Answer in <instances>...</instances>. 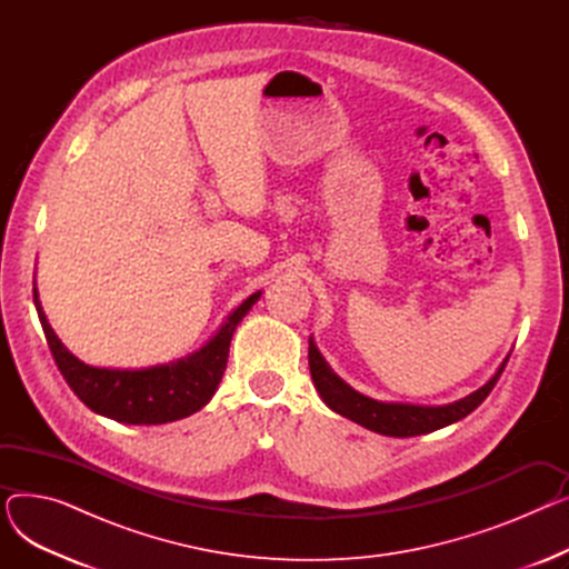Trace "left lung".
I'll return each instance as SVG.
<instances>
[{
    "mask_svg": "<svg viewBox=\"0 0 569 569\" xmlns=\"http://www.w3.org/2000/svg\"><path fill=\"white\" fill-rule=\"evenodd\" d=\"M507 360H510V355L505 357L498 371L480 387V390H475L472 395H468L459 401H452V403L420 406V403H401V401H378V399H371L362 392L352 390L346 380H341L332 371V367L325 362V357L320 355L318 346L313 343V337L309 339V369H311L316 390H318L320 399L325 401V406L348 417V420L357 422L369 431L392 436V438L422 436V433H431V431H438L442 427H450V425L463 420L466 415H470L489 397Z\"/></svg>",
    "mask_w": 569,
    "mask_h": 569,
    "instance_id": "8db88e82",
    "label": "left lung"
}]
</instances>
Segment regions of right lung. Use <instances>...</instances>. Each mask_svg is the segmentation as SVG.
Here are the masks:
<instances>
[{
	"label": "right lung",
	"instance_id": "right-lung-1",
	"mask_svg": "<svg viewBox=\"0 0 569 569\" xmlns=\"http://www.w3.org/2000/svg\"><path fill=\"white\" fill-rule=\"evenodd\" d=\"M260 290L239 305L217 335L196 352L174 362L144 369H106L84 365L59 341L43 313L34 286V307L57 369L76 397L97 415L122 425H166L198 412L214 397L228 365V350L237 325L260 300Z\"/></svg>",
	"mask_w": 569,
	"mask_h": 569
}]
</instances>
